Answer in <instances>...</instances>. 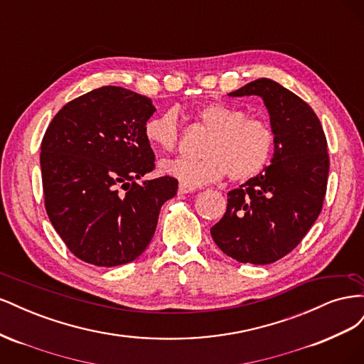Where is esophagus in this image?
<instances>
[{"instance_id":"esophagus-1","label":"esophagus","mask_w":364,"mask_h":364,"mask_svg":"<svg viewBox=\"0 0 364 364\" xmlns=\"http://www.w3.org/2000/svg\"><path fill=\"white\" fill-rule=\"evenodd\" d=\"M193 191H196L194 188H190V186H186V185H179V194H188V193H193Z\"/></svg>"}]
</instances>
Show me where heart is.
<instances>
[{
  "label": "heart",
  "instance_id": "b5f03b06",
  "mask_svg": "<svg viewBox=\"0 0 364 364\" xmlns=\"http://www.w3.org/2000/svg\"><path fill=\"white\" fill-rule=\"evenodd\" d=\"M196 119L209 132L200 149L203 158L167 159L161 164L162 173L196 188L217 182L225 174L234 182L247 181L267 167L277 147V135L266 119L247 117L243 109L223 102L200 106ZM142 132L153 149L173 151L181 139L178 111L167 109L150 117Z\"/></svg>",
  "mask_w": 364,
  "mask_h": 364
}]
</instances>
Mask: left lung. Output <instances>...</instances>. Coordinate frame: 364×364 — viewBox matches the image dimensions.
Segmentation results:
<instances>
[{"label": "left lung", "mask_w": 364, "mask_h": 364, "mask_svg": "<svg viewBox=\"0 0 364 364\" xmlns=\"http://www.w3.org/2000/svg\"><path fill=\"white\" fill-rule=\"evenodd\" d=\"M228 95L262 98L277 147L270 165L228 193L226 213L211 235L228 257L261 266L290 253L321 214L329 173L326 138L313 109L270 79Z\"/></svg>", "instance_id": "obj_1"}]
</instances>
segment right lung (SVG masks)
I'll list each match as a JSON object with an SVG mask.
<instances>
[{"instance_id": "1", "label": "right lung", "mask_w": 364, "mask_h": 364, "mask_svg": "<svg viewBox=\"0 0 364 364\" xmlns=\"http://www.w3.org/2000/svg\"><path fill=\"white\" fill-rule=\"evenodd\" d=\"M146 95L103 86L65 105L41 144L42 188L50 222L77 258L98 267L136 259L156 230L161 206L178 193L155 168L144 123Z\"/></svg>"}]
</instances>
